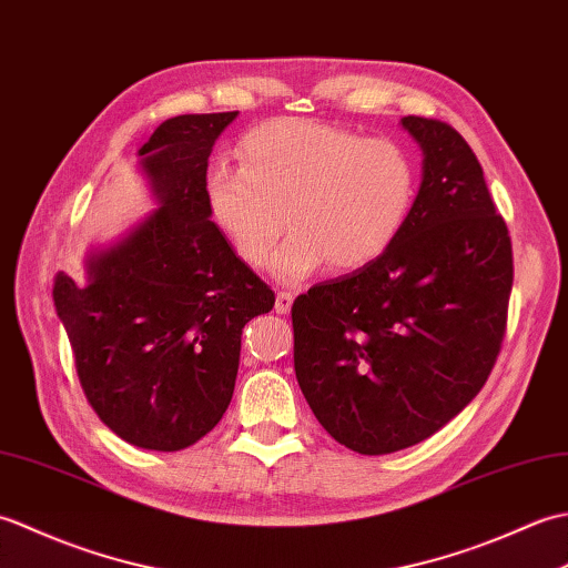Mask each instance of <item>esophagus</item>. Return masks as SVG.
Segmentation results:
<instances>
[{
  "label": "esophagus",
  "mask_w": 568,
  "mask_h": 568,
  "mask_svg": "<svg viewBox=\"0 0 568 568\" xmlns=\"http://www.w3.org/2000/svg\"><path fill=\"white\" fill-rule=\"evenodd\" d=\"M291 307H293V293L281 291L275 295V312H277V315H287Z\"/></svg>",
  "instance_id": "1"
}]
</instances>
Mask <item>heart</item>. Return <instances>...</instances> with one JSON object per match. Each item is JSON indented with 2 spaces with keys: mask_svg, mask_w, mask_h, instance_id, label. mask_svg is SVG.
<instances>
[{
  "mask_svg": "<svg viewBox=\"0 0 568 568\" xmlns=\"http://www.w3.org/2000/svg\"><path fill=\"white\" fill-rule=\"evenodd\" d=\"M241 168L216 165L207 202L236 256L265 263L283 283L322 268L352 273L381 258L403 232L415 200V168L388 139L312 122L273 119L241 139ZM284 222H280V216Z\"/></svg>",
  "mask_w": 568,
  "mask_h": 568,
  "instance_id": "b5f03b06",
  "label": "heart"
}]
</instances>
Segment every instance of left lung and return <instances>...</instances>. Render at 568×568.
<instances>
[{"instance_id":"8db88e82","label":"left lung","mask_w":568,"mask_h":568,"mask_svg":"<svg viewBox=\"0 0 568 568\" xmlns=\"http://www.w3.org/2000/svg\"><path fill=\"white\" fill-rule=\"evenodd\" d=\"M425 153L403 232L381 258L293 303L295 376L320 425L381 456L439 432L500 354L513 244L484 168L439 119L405 116Z\"/></svg>"}]
</instances>
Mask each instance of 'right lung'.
I'll return each mask as SVG.
<instances>
[{
  "label": "right lung",
  "instance_id": "1",
  "mask_svg": "<svg viewBox=\"0 0 568 568\" xmlns=\"http://www.w3.org/2000/svg\"><path fill=\"white\" fill-rule=\"evenodd\" d=\"M239 112L180 114L139 155L161 207L88 261L60 271L53 303L84 397L116 437L180 452L216 427L234 395L241 329L275 295L210 222L207 165Z\"/></svg>",
  "mask_w": 568,
  "mask_h": 568
}]
</instances>
